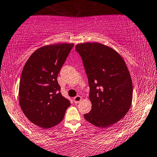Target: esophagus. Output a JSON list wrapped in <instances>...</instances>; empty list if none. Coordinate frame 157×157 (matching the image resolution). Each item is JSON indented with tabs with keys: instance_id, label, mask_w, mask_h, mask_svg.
<instances>
[{
	"instance_id": "1",
	"label": "esophagus",
	"mask_w": 157,
	"mask_h": 157,
	"mask_svg": "<svg viewBox=\"0 0 157 157\" xmlns=\"http://www.w3.org/2000/svg\"><path fill=\"white\" fill-rule=\"evenodd\" d=\"M81 100H82V97L80 96H76L74 98V102L75 103V104H78V103L80 102Z\"/></svg>"
}]
</instances>
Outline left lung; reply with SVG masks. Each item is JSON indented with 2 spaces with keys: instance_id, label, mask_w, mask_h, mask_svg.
<instances>
[{
  "instance_id": "8db88e82",
  "label": "left lung",
  "mask_w": 157,
  "mask_h": 157,
  "mask_svg": "<svg viewBox=\"0 0 157 157\" xmlns=\"http://www.w3.org/2000/svg\"><path fill=\"white\" fill-rule=\"evenodd\" d=\"M90 87L92 109L84 117L98 128L117 122L130 109L132 84L123 59L114 49L98 43L76 45Z\"/></svg>"
}]
</instances>
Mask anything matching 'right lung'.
<instances>
[{"label": "right lung", "mask_w": 157, "mask_h": 157, "mask_svg": "<svg viewBox=\"0 0 157 157\" xmlns=\"http://www.w3.org/2000/svg\"><path fill=\"white\" fill-rule=\"evenodd\" d=\"M74 44L59 43L37 49L27 61L19 82V104L35 125L50 128L60 123L71 103L61 93L57 76Z\"/></svg>", "instance_id": "add662e5"}]
</instances>
